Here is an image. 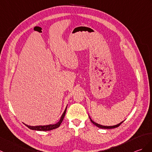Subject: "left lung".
Wrapping results in <instances>:
<instances>
[{"mask_svg":"<svg viewBox=\"0 0 152 152\" xmlns=\"http://www.w3.org/2000/svg\"><path fill=\"white\" fill-rule=\"evenodd\" d=\"M90 118V117H89ZM90 120H91V122L93 123V124H94L95 126H96L97 127H98V128H102V129H113V128H117V127H118L120 125H121L122 123L123 122H121V123H119L118 124H117V125H115V126H102V125H100V124H97V123H96V122H93L92 120H91V118H90Z\"/></svg>","mask_w":152,"mask_h":152,"instance_id":"8db88e82","label":"left lung"}]
</instances>
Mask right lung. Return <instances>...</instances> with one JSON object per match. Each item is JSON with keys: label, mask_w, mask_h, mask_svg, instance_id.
<instances>
[{"label": "right lung", "mask_w": 152, "mask_h": 152, "mask_svg": "<svg viewBox=\"0 0 152 152\" xmlns=\"http://www.w3.org/2000/svg\"><path fill=\"white\" fill-rule=\"evenodd\" d=\"M66 110V107L65 109V111L63 112V113L61 116V118H60L59 121L57 123V124H50V125H47V126H28L25 124L28 128H30V129H33V130H37V131H50V130L54 129L56 128H58V127H59L60 124H61V122L63 121V118L65 117V113Z\"/></svg>", "instance_id": "1"}]
</instances>
